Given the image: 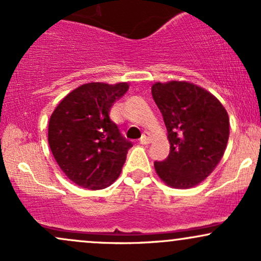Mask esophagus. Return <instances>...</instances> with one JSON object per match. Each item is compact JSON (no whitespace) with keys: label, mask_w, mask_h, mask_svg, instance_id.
<instances>
[{"label":"esophagus","mask_w":261,"mask_h":261,"mask_svg":"<svg viewBox=\"0 0 261 261\" xmlns=\"http://www.w3.org/2000/svg\"><path fill=\"white\" fill-rule=\"evenodd\" d=\"M140 142L142 143V145H148V143L151 142V135L148 133H143L142 137L140 139Z\"/></svg>","instance_id":"esophagus-1"}]
</instances>
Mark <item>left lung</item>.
Masks as SVG:
<instances>
[{"label": "left lung", "instance_id": "1", "mask_svg": "<svg viewBox=\"0 0 261 261\" xmlns=\"http://www.w3.org/2000/svg\"><path fill=\"white\" fill-rule=\"evenodd\" d=\"M152 97L168 131L170 151L154 168L167 185L193 188L216 168L229 137V118L211 93L189 82L154 83Z\"/></svg>", "mask_w": 261, "mask_h": 261}]
</instances>
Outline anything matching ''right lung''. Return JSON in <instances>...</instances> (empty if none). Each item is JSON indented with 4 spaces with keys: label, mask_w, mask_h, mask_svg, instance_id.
Listing matches in <instances>:
<instances>
[{
    "label": "right lung",
    "mask_w": 261,
    "mask_h": 261,
    "mask_svg": "<svg viewBox=\"0 0 261 261\" xmlns=\"http://www.w3.org/2000/svg\"><path fill=\"white\" fill-rule=\"evenodd\" d=\"M127 83H86L59 103L49 121V146L66 176L79 187L99 190L120 174L131 141L110 120L113 103Z\"/></svg>",
    "instance_id": "1"
}]
</instances>
